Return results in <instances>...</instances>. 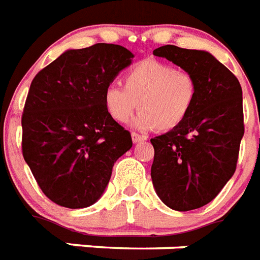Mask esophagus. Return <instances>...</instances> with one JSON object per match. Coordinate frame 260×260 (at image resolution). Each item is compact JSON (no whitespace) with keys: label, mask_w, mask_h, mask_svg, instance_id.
Wrapping results in <instances>:
<instances>
[{"label":"esophagus","mask_w":260,"mask_h":260,"mask_svg":"<svg viewBox=\"0 0 260 260\" xmlns=\"http://www.w3.org/2000/svg\"><path fill=\"white\" fill-rule=\"evenodd\" d=\"M132 142L134 143H139V142H144V140H147V136H144V135H138V134H132Z\"/></svg>","instance_id":"1"}]
</instances>
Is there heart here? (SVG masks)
I'll list each match as a JSON object with an SVG mask.
<instances>
[{
    "instance_id": "1",
    "label": "heart",
    "mask_w": 260,
    "mask_h": 260,
    "mask_svg": "<svg viewBox=\"0 0 260 260\" xmlns=\"http://www.w3.org/2000/svg\"><path fill=\"white\" fill-rule=\"evenodd\" d=\"M195 77L174 65L144 59L122 77V87L110 84L104 91L106 112L117 122H125L136 108L132 121L139 131H172L189 116L196 101Z\"/></svg>"
}]
</instances>
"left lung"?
Returning <instances> with one entry per match:
<instances>
[{
    "mask_svg": "<svg viewBox=\"0 0 260 260\" xmlns=\"http://www.w3.org/2000/svg\"><path fill=\"white\" fill-rule=\"evenodd\" d=\"M152 54L191 73L198 87L187 120L151 139L152 185L170 209H199L213 201L235 174L244 135L241 86L209 51L165 45Z\"/></svg>",
    "mask_w": 260,
    "mask_h": 260,
    "instance_id": "obj_1",
    "label": "left lung"
}]
</instances>
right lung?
<instances>
[{
  "label": "right lung",
  "mask_w": 260,
  "mask_h": 260,
  "mask_svg": "<svg viewBox=\"0 0 260 260\" xmlns=\"http://www.w3.org/2000/svg\"><path fill=\"white\" fill-rule=\"evenodd\" d=\"M135 55L112 43L69 49L34 77L21 117L23 156L43 193L84 209L104 195L114 162L132 147L104 91Z\"/></svg>",
  "instance_id": "obj_1"
}]
</instances>
